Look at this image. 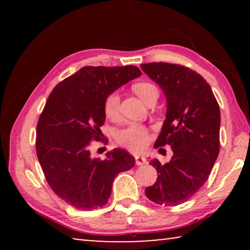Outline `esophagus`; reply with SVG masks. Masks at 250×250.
I'll return each instance as SVG.
<instances>
[{
    "label": "esophagus",
    "mask_w": 250,
    "mask_h": 250,
    "mask_svg": "<svg viewBox=\"0 0 250 250\" xmlns=\"http://www.w3.org/2000/svg\"><path fill=\"white\" fill-rule=\"evenodd\" d=\"M134 159H135V164H137V166H143V164L146 163V159L142 155H135Z\"/></svg>",
    "instance_id": "esophagus-1"
}]
</instances>
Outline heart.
<instances>
[{
	"label": "heart",
	"instance_id": "1",
	"mask_svg": "<svg viewBox=\"0 0 250 250\" xmlns=\"http://www.w3.org/2000/svg\"><path fill=\"white\" fill-rule=\"evenodd\" d=\"M133 90L146 104L151 99H158L160 91L158 87L152 83L143 82L133 84ZM104 113L107 118L116 120L119 117L120 97L118 92H111L104 99ZM117 141L120 146L132 152H140L147 146L150 141L149 131L146 126L140 125H131L120 130L117 133Z\"/></svg>",
	"mask_w": 250,
	"mask_h": 250
}]
</instances>
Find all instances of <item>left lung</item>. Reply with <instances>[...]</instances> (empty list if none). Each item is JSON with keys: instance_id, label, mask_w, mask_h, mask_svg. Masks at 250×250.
I'll list each match as a JSON object with an SVG mask.
<instances>
[{"instance_id": "1", "label": "left lung", "mask_w": 250, "mask_h": 250, "mask_svg": "<svg viewBox=\"0 0 250 250\" xmlns=\"http://www.w3.org/2000/svg\"><path fill=\"white\" fill-rule=\"evenodd\" d=\"M142 70L154 80L167 97V109L154 147L170 146L173 156L163 164L150 161L158 179L146 188L150 201L176 206L189 200L208 179L219 152L221 112L206 80L188 67L150 62Z\"/></svg>"}]
</instances>
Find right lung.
I'll use <instances>...</instances> for the list:
<instances>
[{
    "instance_id": "1",
    "label": "right lung",
    "mask_w": 250,
    "mask_h": 250,
    "mask_svg": "<svg viewBox=\"0 0 250 250\" xmlns=\"http://www.w3.org/2000/svg\"><path fill=\"white\" fill-rule=\"evenodd\" d=\"M135 66H86L50 92L36 129V153L48 185L75 208L89 210L107 204L120 172L134 167L122 149L104 160L91 158L92 140H103L104 99L122 84L140 77Z\"/></svg>"
}]
</instances>
